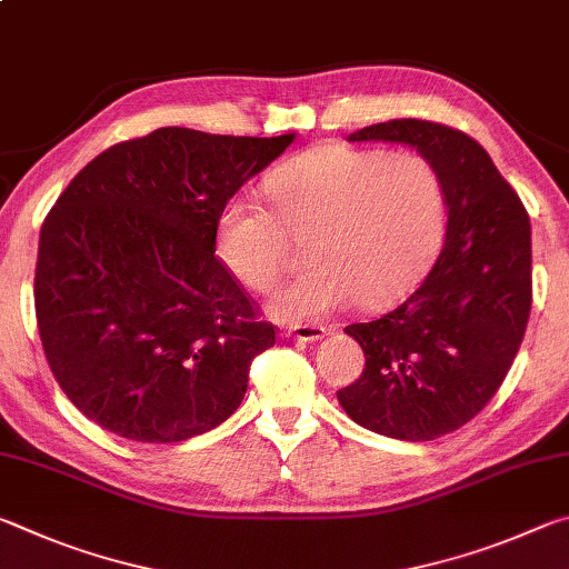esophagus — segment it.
Masks as SVG:
<instances>
[{
    "instance_id": "34e87169",
    "label": "esophagus",
    "mask_w": 569,
    "mask_h": 569,
    "mask_svg": "<svg viewBox=\"0 0 569 569\" xmlns=\"http://www.w3.org/2000/svg\"><path fill=\"white\" fill-rule=\"evenodd\" d=\"M282 335L295 337V340H302V342H317V340H322L327 330L322 325H295V327H287Z\"/></svg>"
}]
</instances>
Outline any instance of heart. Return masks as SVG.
I'll list each match as a JSON object with an SVG mask.
<instances>
[{
    "instance_id": "obj_1",
    "label": "heart",
    "mask_w": 569,
    "mask_h": 569,
    "mask_svg": "<svg viewBox=\"0 0 569 569\" xmlns=\"http://www.w3.org/2000/svg\"><path fill=\"white\" fill-rule=\"evenodd\" d=\"M272 212L249 197L227 199L214 224L217 254L237 282L269 290L305 239L307 272L269 297L282 322L317 320L360 300L400 297L440 244L445 189L420 154L322 144L267 179Z\"/></svg>"
}]
</instances>
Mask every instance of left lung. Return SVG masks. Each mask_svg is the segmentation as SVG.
Listing matches in <instances>:
<instances>
[{
	"label": "left lung",
	"instance_id": "1",
	"mask_svg": "<svg viewBox=\"0 0 569 569\" xmlns=\"http://www.w3.org/2000/svg\"><path fill=\"white\" fill-rule=\"evenodd\" d=\"M347 142L417 149L440 174L447 232L422 284L380 320L345 327L362 347L360 380L342 410L407 442L460 430L500 390L532 307L530 217L490 154L460 129L392 119Z\"/></svg>",
	"mask_w": 569,
	"mask_h": 569
}]
</instances>
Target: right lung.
Instances as JSON below:
<instances>
[{
    "instance_id": "obj_1",
    "label": "right lung",
    "mask_w": 569,
    "mask_h": 569,
    "mask_svg": "<svg viewBox=\"0 0 569 569\" xmlns=\"http://www.w3.org/2000/svg\"><path fill=\"white\" fill-rule=\"evenodd\" d=\"M162 127L94 157L39 232L37 325L79 412L134 442L222 425L274 345L214 257L219 209L295 142Z\"/></svg>"
}]
</instances>
